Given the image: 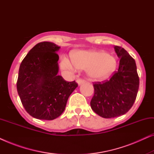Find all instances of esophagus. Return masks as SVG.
Listing matches in <instances>:
<instances>
[{
    "label": "esophagus",
    "mask_w": 154,
    "mask_h": 154,
    "mask_svg": "<svg viewBox=\"0 0 154 154\" xmlns=\"http://www.w3.org/2000/svg\"><path fill=\"white\" fill-rule=\"evenodd\" d=\"M85 80L81 79H77V80H76V83H78V85H82V84L85 83Z\"/></svg>",
    "instance_id": "obj_1"
}]
</instances>
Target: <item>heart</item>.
<instances>
[{"label":"heart","mask_w":154,"mask_h":154,"mask_svg":"<svg viewBox=\"0 0 154 154\" xmlns=\"http://www.w3.org/2000/svg\"><path fill=\"white\" fill-rule=\"evenodd\" d=\"M61 68L64 70H85L92 81H104L109 79L116 70L118 61L115 57L104 51L76 50L71 53V58L62 57Z\"/></svg>","instance_id":"b5f03b06"}]
</instances>
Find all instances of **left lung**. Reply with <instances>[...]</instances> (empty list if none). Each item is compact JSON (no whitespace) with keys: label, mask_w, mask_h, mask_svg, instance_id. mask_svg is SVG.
<instances>
[{"label":"left lung","mask_w":154,"mask_h":154,"mask_svg":"<svg viewBox=\"0 0 154 154\" xmlns=\"http://www.w3.org/2000/svg\"><path fill=\"white\" fill-rule=\"evenodd\" d=\"M120 58L119 67L109 81L94 84L90 102L92 110L100 116L111 119L125 114L131 109L138 92L140 79L135 61L119 46H114Z\"/></svg>","instance_id":"8db88e82"}]
</instances>
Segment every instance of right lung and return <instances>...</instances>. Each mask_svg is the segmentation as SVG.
Segmentation results:
<instances>
[{"instance_id":"right-lung-1","label":"right lung","mask_w":154,"mask_h":154,"mask_svg":"<svg viewBox=\"0 0 154 154\" xmlns=\"http://www.w3.org/2000/svg\"><path fill=\"white\" fill-rule=\"evenodd\" d=\"M60 46L51 42L35 45L21 63L17 89L25 110L40 120H54L64 112L78 84L58 75Z\"/></svg>"}]
</instances>
